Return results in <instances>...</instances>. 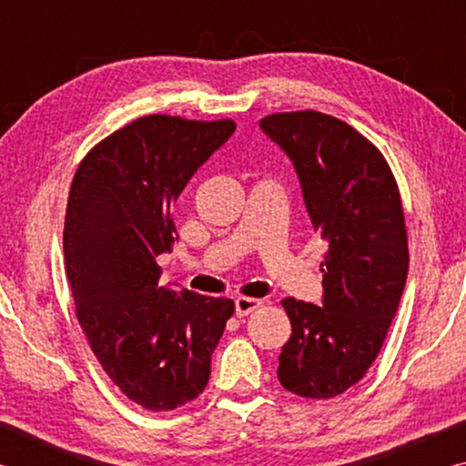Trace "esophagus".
Listing matches in <instances>:
<instances>
[{"instance_id": "esophagus-1", "label": "esophagus", "mask_w": 466, "mask_h": 466, "mask_svg": "<svg viewBox=\"0 0 466 466\" xmlns=\"http://www.w3.org/2000/svg\"><path fill=\"white\" fill-rule=\"evenodd\" d=\"M261 306H263L261 299L242 296V298L236 299V314H238V317H247V314H250L252 310H257V309H261Z\"/></svg>"}]
</instances>
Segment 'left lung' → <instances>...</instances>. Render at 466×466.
<instances>
[{
  "label": "left lung",
  "mask_w": 466,
  "mask_h": 466,
  "mask_svg": "<svg viewBox=\"0 0 466 466\" xmlns=\"http://www.w3.org/2000/svg\"><path fill=\"white\" fill-rule=\"evenodd\" d=\"M289 156L314 230L329 242L322 306L281 299L291 322L278 378L298 397L333 399L372 366L409 271L407 228L392 170L372 141L319 110L263 116Z\"/></svg>",
  "instance_id": "1"
}]
</instances>
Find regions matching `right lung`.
<instances>
[{"mask_svg":"<svg viewBox=\"0 0 466 466\" xmlns=\"http://www.w3.org/2000/svg\"><path fill=\"white\" fill-rule=\"evenodd\" d=\"M234 129L139 116L84 156L69 188L63 252L77 322L106 376L147 411L199 397L234 314L230 298L157 286L156 263L177 240L172 205Z\"/></svg>","mask_w":466,"mask_h":466,"instance_id":"1","label":"right lung"}]
</instances>
